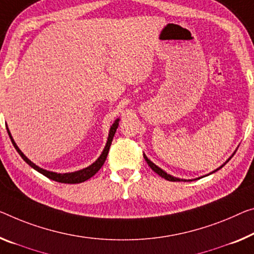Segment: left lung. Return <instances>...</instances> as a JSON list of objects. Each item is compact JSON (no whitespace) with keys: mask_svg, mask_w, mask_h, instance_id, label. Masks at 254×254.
I'll list each match as a JSON object with an SVG mask.
<instances>
[{"mask_svg":"<svg viewBox=\"0 0 254 254\" xmlns=\"http://www.w3.org/2000/svg\"><path fill=\"white\" fill-rule=\"evenodd\" d=\"M234 154H235V153H234ZM234 154H233V155H234ZM233 155H232V157H233ZM232 157H231V158H229V159L227 160V161H226V162L224 163V165H222L221 167H219V168H218V169H217V170H219V169H220V168H222V167H224V166L226 165V163H227V162L229 161V160H231V159H232ZM144 159H145V161L147 162V165H149V166L151 167V169H152V170H153V171H154V173H157V174L159 175V176H161L162 178H165V179H167V181H170V182H179V181H182V179H179V178H176V177H173V176H170V175H168V174L166 173V171H163V170L161 169V168H159L158 166H155L153 162H152V161H150V160L146 158V155H145V154H144ZM217 170H214V171H217ZM214 171H213V173H214Z\"/></svg>","mask_w":254,"mask_h":254,"instance_id":"1","label":"left lung"}]
</instances>
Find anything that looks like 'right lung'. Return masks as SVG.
Instances as JSON below:
<instances>
[{"instance_id": "right-lung-1", "label": "right lung", "mask_w": 254, "mask_h": 254, "mask_svg": "<svg viewBox=\"0 0 254 254\" xmlns=\"http://www.w3.org/2000/svg\"><path fill=\"white\" fill-rule=\"evenodd\" d=\"M118 125H119V119H117L115 124L112 125L111 128H110V131H109V137H108V142L105 144V147L102 152V154L100 155V158L96 160V161L93 163L87 168H85V169H81L79 171H75V173H69V174H57V173H53V171H48L45 169H42V168L37 167L35 163H33L30 160L26 157L25 154L22 153V152L19 150V147L17 146V144L14 143V140L12 138V136H11L9 129H7V132H9V136H10V139L11 142H12L13 146L15 147V150L19 154H20V157L25 160V161L28 163V165L34 168L35 170H37L38 173H41L44 175L45 177H48L50 179H52V181H56V182H59V183H64V184H78V183H83L85 181H87V179L91 178L92 176H94V175L97 173L101 169V167L103 166V163L105 162V159L108 157V153H109V149H110V145L112 143V139H114V136L116 134V130L117 128H118Z\"/></svg>"}]
</instances>
